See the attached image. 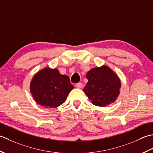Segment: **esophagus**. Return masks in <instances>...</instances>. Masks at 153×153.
Instances as JSON below:
<instances>
[{
    "label": "esophagus",
    "instance_id": "1",
    "mask_svg": "<svg viewBox=\"0 0 153 153\" xmlns=\"http://www.w3.org/2000/svg\"><path fill=\"white\" fill-rule=\"evenodd\" d=\"M76 87L77 88H81L82 87V84L80 82L77 83V84H76Z\"/></svg>",
    "mask_w": 153,
    "mask_h": 153
}]
</instances>
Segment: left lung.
Masks as SVG:
<instances>
[{
	"label": "left lung",
	"mask_w": 153,
	"mask_h": 153,
	"mask_svg": "<svg viewBox=\"0 0 153 153\" xmlns=\"http://www.w3.org/2000/svg\"><path fill=\"white\" fill-rule=\"evenodd\" d=\"M88 82L83 88L92 104L105 107L114 102L120 94L121 80L111 68L102 65L90 69L86 75Z\"/></svg>",
	"instance_id": "obj_1"
}]
</instances>
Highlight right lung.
Masks as SVG:
<instances>
[{
    "instance_id": "right-lung-1",
    "label": "right lung",
    "mask_w": 153,
    "mask_h": 153,
    "mask_svg": "<svg viewBox=\"0 0 153 153\" xmlns=\"http://www.w3.org/2000/svg\"><path fill=\"white\" fill-rule=\"evenodd\" d=\"M74 88L69 77L57 68L45 67L37 72L30 82V89L37 104L45 108H57L66 100Z\"/></svg>"
}]
</instances>
